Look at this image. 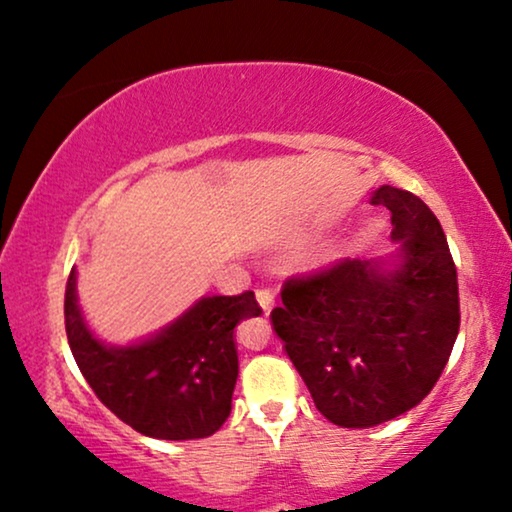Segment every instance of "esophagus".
Segmentation results:
<instances>
[{"instance_id":"obj_1","label":"esophagus","mask_w":512,"mask_h":512,"mask_svg":"<svg viewBox=\"0 0 512 512\" xmlns=\"http://www.w3.org/2000/svg\"><path fill=\"white\" fill-rule=\"evenodd\" d=\"M256 298H258V305H261L263 314H270L272 307H275V293H272L270 289H258Z\"/></svg>"}]
</instances>
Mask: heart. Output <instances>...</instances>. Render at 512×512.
<instances>
[{"mask_svg": "<svg viewBox=\"0 0 512 512\" xmlns=\"http://www.w3.org/2000/svg\"><path fill=\"white\" fill-rule=\"evenodd\" d=\"M333 258H335V254H333V251H328V254L324 256V261H333Z\"/></svg>", "mask_w": 512, "mask_h": 512, "instance_id": "1", "label": "heart"}]
</instances>
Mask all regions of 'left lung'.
<instances>
[{
    "mask_svg": "<svg viewBox=\"0 0 512 512\" xmlns=\"http://www.w3.org/2000/svg\"><path fill=\"white\" fill-rule=\"evenodd\" d=\"M370 202L391 212L394 254L289 279L270 314L317 410L345 429L422 403L459 333L457 268L436 214L394 186Z\"/></svg>",
    "mask_w": 512,
    "mask_h": 512,
    "instance_id": "obj_1",
    "label": "left lung"
}]
</instances>
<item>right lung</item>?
Listing matches in <instances>:
<instances>
[{"instance_id":"1","label":"right lung","mask_w":512,"mask_h":512,"mask_svg":"<svg viewBox=\"0 0 512 512\" xmlns=\"http://www.w3.org/2000/svg\"><path fill=\"white\" fill-rule=\"evenodd\" d=\"M258 314L254 291L205 296L151 338L107 345L86 324L74 268L65 291L67 340L86 382L121 422L160 440L207 438L221 429L240 368L235 326Z\"/></svg>"}]
</instances>
